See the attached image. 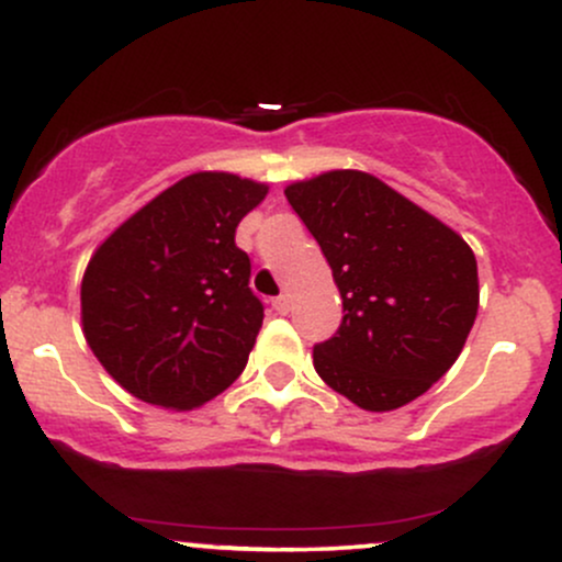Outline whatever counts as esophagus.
I'll return each mask as SVG.
<instances>
[{
    "label": "esophagus",
    "mask_w": 562,
    "mask_h": 562,
    "mask_svg": "<svg viewBox=\"0 0 562 562\" xmlns=\"http://www.w3.org/2000/svg\"><path fill=\"white\" fill-rule=\"evenodd\" d=\"M272 306L277 314H288L290 312V295H280V299H274Z\"/></svg>",
    "instance_id": "obj_1"
}]
</instances>
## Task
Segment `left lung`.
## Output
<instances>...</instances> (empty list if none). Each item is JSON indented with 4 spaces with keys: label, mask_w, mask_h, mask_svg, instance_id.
Returning a JSON list of instances; mask_svg holds the SVG:
<instances>
[{
    "label": "left lung",
    "mask_w": 562,
    "mask_h": 562,
    "mask_svg": "<svg viewBox=\"0 0 562 562\" xmlns=\"http://www.w3.org/2000/svg\"><path fill=\"white\" fill-rule=\"evenodd\" d=\"M333 269L344 322L314 346L317 375L367 412H391L449 372L479 314L470 245L402 192L357 169L285 187Z\"/></svg>",
    "instance_id": "1"
}]
</instances>
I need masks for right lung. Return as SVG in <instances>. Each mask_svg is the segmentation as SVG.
Segmentation results:
<instances>
[{
  "mask_svg": "<svg viewBox=\"0 0 562 562\" xmlns=\"http://www.w3.org/2000/svg\"><path fill=\"white\" fill-rule=\"evenodd\" d=\"M267 192L229 171L190 173L97 245L81 280V327L121 389L187 412L245 370L263 306L235 229Z\"/></svg>",
  "mask_w": 562,
  "mask_h": 562,
  "instance_id": "obj_1",
  "label": "right lung"
}]
</instances>
